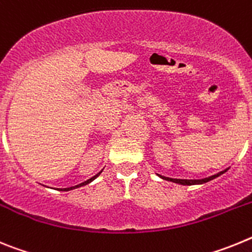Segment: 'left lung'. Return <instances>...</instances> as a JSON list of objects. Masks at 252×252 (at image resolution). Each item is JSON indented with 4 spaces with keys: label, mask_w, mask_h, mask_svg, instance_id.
Here are the masks:
<instances>
[{
    "label": "left lung",
    "mask_w": 252,
    "mask_h": 252,
    "mask_svg": "<svg viewBox=\"0 0 252 252\" xmlns=\"http://www.w3.org/2000/svg\"><path fill=\"white\" fill-rule=\"evenodd\" d=\"M227 170H228V169H226V170H223V171H220V173H217V174L212 175V177L204 178V179H173V178L162 177V175H159V177L162 178V179L169 180V182H173V183L182 184V186H195V184H203V183H207V182H209V180L215 179V178L220 177V175H222V174H223V173H226Z\"/></svg>",
    "instance_id": "obj_1"
}]
</instances>
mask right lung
<instances>
[{"label":"right lung","mask_w":252,"mask_h":252,"mask_svg":"<svg viewBox=\"0 0 252 252\" xmlns=\"http://www.w3.org/2000/svg\"><path fill=\"white\" fill-rule=\"evenodd\" d=\"M101 173H102V170L99 171L98 174H97V175H94V177H92V178H91V179L86 180V182H83V183L78 184V186H74V187H69V188H62V189H60V190H65V192H66V190H72V189H75V188H79V187H83V186H86V184L91 183V182H92V180H94L95 178H97V177H98L99 174H101Z\"/></svg>","instance_id":"1"}]
</instances>
